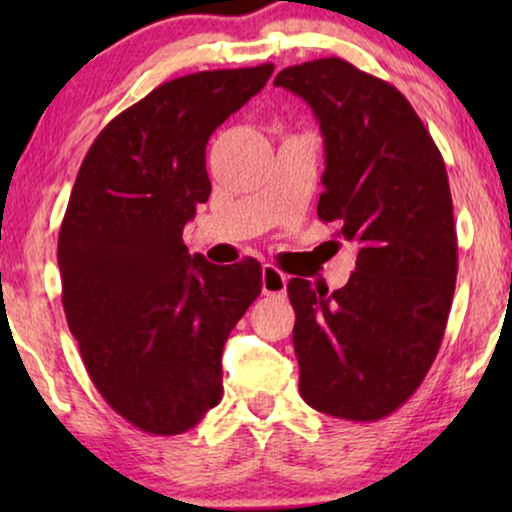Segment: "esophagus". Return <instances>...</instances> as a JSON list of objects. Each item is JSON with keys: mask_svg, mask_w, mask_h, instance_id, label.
Instances as JSON below:
<instances>
[{"mask_svg": "<svg viewBox=\"0 0 512 512\" xmlns=\"http://www.w3.org/2000/svg\"><path fill=\"white\" fill-rule=\"evenodd\" d=\"M261 279L265 296H284L286 293V282H289V277H286L282 270H277L275 265H263Z\"/></svg>", "mask_w": 512, "mask_h": 512, "instance_id": "34e87169", "label": "esophagus"}]
</instances>
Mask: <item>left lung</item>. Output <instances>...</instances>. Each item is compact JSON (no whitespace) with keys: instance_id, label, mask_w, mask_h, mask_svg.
Returning <instances> with one entry per match:
<instances>
[{"instance_id":"8db88e82","label":"left lung","mask_w":512,"mask_h":512,"mask_svg":"<svg viewBox=\"0 0 512 512\" xmlns=\"http://www.w3.org/2000/svg\"><path fill=\"white\" fill-rule=\"evenodd\" d=\"M275 86L310 104L324 137L317 214L356 247L328 293L291 279L300 396L314 410L373 422L415 394L436 359L457 282V230L438 146L391 83L347 60L286 67Z\"/></svg>"}]
</instances>
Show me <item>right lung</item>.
Returning a JSON list of instances; mask_svg holds the SVG:
<instances>
[{
  "mask_svg": "<svg viewBox=\"0 0 512 512\" xmlns=\"http://www.w3.org/2000/svg\"><path fill=\"white\" fill-rule=\"evenodd\" d=\"M272 65L167 81L104 128L60 226L62 307L104 401L137 429L177 436L223 394L221 352L263 289L261 263L212 265L181 233L212 193L205 149Z\"/></svg>",
  "mask_w": 512,
  "mask_h": 512,
  "instance_id": "1",
  "label": "right lung"
}]
</instances>
